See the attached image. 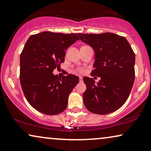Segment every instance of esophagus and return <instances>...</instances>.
I'll list each match as a JSON object with an SVG mask.
<instances>
[{
  "label": "esophagus",
  "mask_w": 151,
  "mask_h": 151,
  "mask_svg": "<svg viewBox=\"0 0 151 151\" xmlns=\"http://www.w3.org/2000/svg\"><path fill=\"white\" fill-rule=\"evenodd\" d=\"M80 82H82V77H81V76H80Z\"/></svg>",
  "instance_id": "34e87169"
}]
</instances>
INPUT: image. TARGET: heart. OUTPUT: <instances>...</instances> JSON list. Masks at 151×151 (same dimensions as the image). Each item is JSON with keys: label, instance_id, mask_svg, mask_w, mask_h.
<instances>
[{"label": "heart", "instance_id": "1", "mask_svg": "<svg viewBox=\"0 0 151 151\" xmlns=\"http://www.w3.org/2000/svg\"><path fill=\"white\" fill-rule=\"evenodd\" d=\"M77 71H78V72H80V73H82V72L84 71V69L83 68H78V69H77Z\"/></svg>", "mask_w": 151, "mask_h": 151}]
</instances>
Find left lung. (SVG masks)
I'll return each instance as SVG.
<instances>
[{"label": "left lung", "instance_id": "8db88e82", "mask_svg": "<svg viewBox=\"0 0 151 151\" xmlns=\"http://www.w3.org/2000/svg\"><path fill=\"white\" fill-rule=\"evenodd\" d=\"M78 35L95 51L91 76L100 77L97 84L93 78H83L86 86L83 93L84 106L95 114L114 112L126 102L133 87L135 53L124 37L113 33Z\"/></svg>", "mask_w": 151, "mask_h": 151}]
</instances>
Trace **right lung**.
I'll return each mask as SVG.
<instances>
[{
	"instance_id": "obj_1",
	"label": "right lung",
	"mask_w": 151,
	"mask_h": 151,
	"mask_svg": "<svg viewBox=\"0 0 151 151\" xmlns=\"http://www.w3.org/2000/svg\"><path fill=\"white\" fill-rule=\"evenodd\" d=\"M78 40L75 34L43 32L25 43L20 58V84L27 100L39 112L54 115L67 108L79 78L68 74L58 78L53 71L65 62V50Z\"/></svg>"
}]
</instances>
